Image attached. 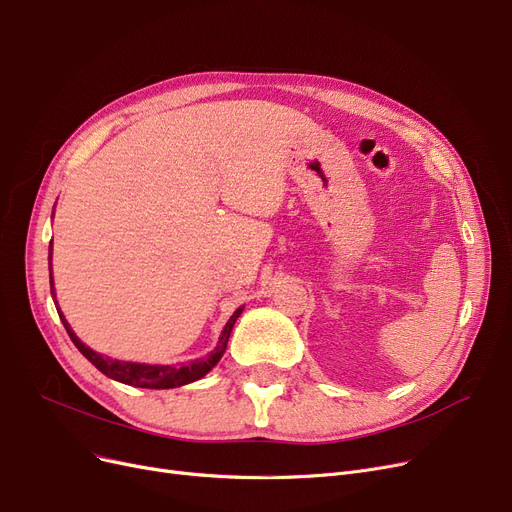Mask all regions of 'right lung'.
<instances>
[{"instance_id": "add662e5", "label": "right lung", "mask_w": 512, "mask_h": 512, "mask_svg": "<svg viewBox=\"0 0 512 512\" xmlns=\"http://www.w3.org/2000/svg\"><path fill=\"white\" fill-rule=\"evenodd\" d=\"M49 286H51V297L53 303L58 305L56 301V290H53V276H51V242H49ZM58 309V315L62 319V324L70 336V340L74 342V346L78 348L80 353H83L101 373H105L107 378H112L116 382L128 384V386H137V388H151V390H166V388H178L184 384H191L195 380H201L205 373H209L218 361L222 359V355L226 353V346H228V338L230 332L236 324V319L240 317L242 309L245 307H238L232 317L228 319V324L222 330V336L218 340V346L213 348V351L203 357V359H195L191 363H182V365H147V363H130V361H118V359H110V357H103L99 353H95L93 348H89L87 344H83L78 340V336L72 332L70 324L66 321L64 313Z\"/></svg>"}]
</instances>
